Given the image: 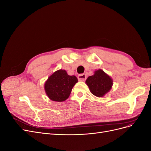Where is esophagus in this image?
Listing matches in <instances>:
<instances>
[{"instance_id":"obj_1","label":"esophagus","mask_w":151,"mask_h":151,"mask_svg":"<svg viewBox=\"0 0 151 151\" xmlns=\"http://www.w3.org/2000/svg\"><path fill=\"white\" fill-rule=\"evenodd\" d=\"M86 79V76L84 74H82L78 76V80L79 81H84Z\"/></svg>"}]
</instances>
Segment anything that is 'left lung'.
<instances>
[{"mask_svg": "<svg viewBox=\"0 0 151 151\" xmlns=\"http://www.w3.org/2000/svg\"><path fill=\"white\" fill-rule=\"evenodd\" d=\"M86 84L93 95L102 98L111 90L113 83L110 76L103 70L98 69L94 72L93 76L88 77Z\"/></svg>", "mask_w": 151, "mask_h": 151, "instance_id": "8db88e82", "label": "left lung"}]
</instances>
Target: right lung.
Returning <instances> with one entry per match:
<instances>
[{"label": "right lung", "instance_id": "add662e5", "mask_svg": "<svg viewBox=\"0 0 151 151\" xmlns=\"http://www.w3.org/2000/svg\"><path fill=\"white\" fill-rule=\"evenodd\" d=\"M77 82L78 79L75 76L68 75L65 70H58L45 81V91L52 101H64L69 97L73 87Z\"/></svg>", "mask_w": 151, "mask_h": 151}]
</instances>
